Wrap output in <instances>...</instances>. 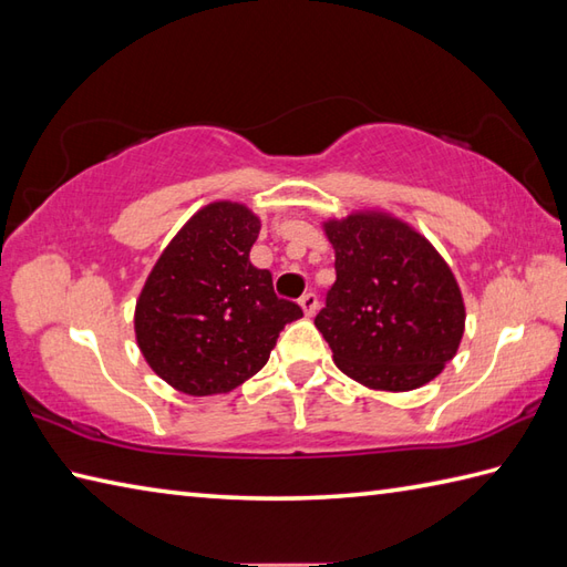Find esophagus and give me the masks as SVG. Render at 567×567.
Segmentation results:
<instances>
[{
    "mask_svg": "<svg viewBox=\"0 0 567 567\" xmlns=\"http://www.w3.org/2000/svg\"><path fill=\"white\" fill-rule=\"evenodd\" d=\"M299 305H302L307 317H315L319 309V297L315 292H307V295H302V299H299Z\"/></svg>",
    "mask_w": 567,
    "mask_h": 567,
    "instance_id": "esophagus-1",
    "label": "esophagus"
}]
</instances>
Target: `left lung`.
Here are the masks:
<instances>
[{
	"label": "left lung",
	"instance_id": "1",
	"mask_svg": "<svg viewBox=\"0 0 567 567\" xmlns=\"http://www.w3.org/2000/svg\"><path fill=\"white\" fill-rule=\"evenodd\" d=\"M336 282L315 323L348 378L406 392L455 355L465 307L455 277L429 240L388 214L327 221Z\"/></svg>",
	"mask_w": 567,
	"mask_h": 567
}]
</instances>
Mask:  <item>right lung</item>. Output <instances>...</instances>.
Listing matches in <instances>:
<instances>
[{"instance_id":"right-lung-1","label":"right lung","mask_w":567,"mask_h":567,"mask_svg":"<svg viewBox=\"0 0 567 567\" xmlns=\"http://www.w3.org/2000/svg\"><path fill=\"white\" fill-rule=\"evenodd\" d=\"M260 234L244 204L214 202L183 226L155 262L136 305L143 358L175 390L231 392L268 363L277 336L305 315L275 295L250 262Z\"/></svg>"}]
</instances>
